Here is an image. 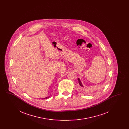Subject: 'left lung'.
<instances>
[{"mask_svg":"<svg viewBox=\"0 0 129 129\" xmlns=\"http://www.w3.org/2000/svg\"><path fill=\"white\" fill-rule=\"evenodd\" d=\"M78 83H79L80 86H82V87H83L84 86H83V85H82V83H81V81H80L79 78H78Z\"/></svg>","mask_w":129,"mask_h":129,"instance_id":"left-lung-1","label":"left lung"}]
</instances>
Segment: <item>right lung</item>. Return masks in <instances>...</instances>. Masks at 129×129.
Returning a JSON list of instances; mask_svg holds the SVG:
<instances>
[{
	"mask_svg": "<svg viewBox=\"0 0 129 129\" xmlns=\"http://www.w3.org/2000/svg\"><path fill=\"white\" fill-rule=\"evenodd\" d=\"M48 97H46V98H45L47 99V98H48Z\"/></svg>",
	"mask_w": 129,
	"mask_h": 129,
	"instance_id": "obj_1",
	"label": "right lung"
}]
</instances>
